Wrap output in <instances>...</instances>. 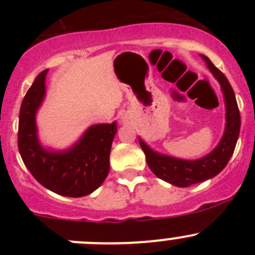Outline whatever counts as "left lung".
<instances>
[{
  "label": "left lung",
  "mask_w": 255,
  "mask_h": 255,
  "mask_svg": "<svg viewBox=\"0 0 255 255\" xmlns=\"http://www.w3.org/2000/svg\"><path fill=\"white\" fill-rule=\"evenodd\" d=\"M201 56L206 61L211 73L221 84L223 95H225L226 111H227L226 112V129L220 144L204 158L197 159V160H181V159L158 154L156 151L151 150L142 139H139V144L145 154L146 163L150 170L159 179L179 187H187L220 174L227 165L235 151L239 129H241V115H239L238 105L232 86L225 74L218 70L207 56Z\"/></svg>",
  "instance_id": "left-lung-1"
}]
</instances>
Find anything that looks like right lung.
Segmentation results:
<instances>
[{"label":"right lung","instance_id":"1","mask_svg":"<svg viewBox=\"0 0 255 255\" xmlns=\"http://www.w3.org/2000/svg\"><path fill=\"white\" fill-rule=\"evenodd\" d=\"M47 73L42 71L35 78L20 105L18 149L24 165L40 185L63 196H86L109 175L117 125L92 126L69 150L55 153L43 149L37 138L35 112L45 95Z\"/></svg>","mask_w":255,"mask_h":255}]
</instances>
